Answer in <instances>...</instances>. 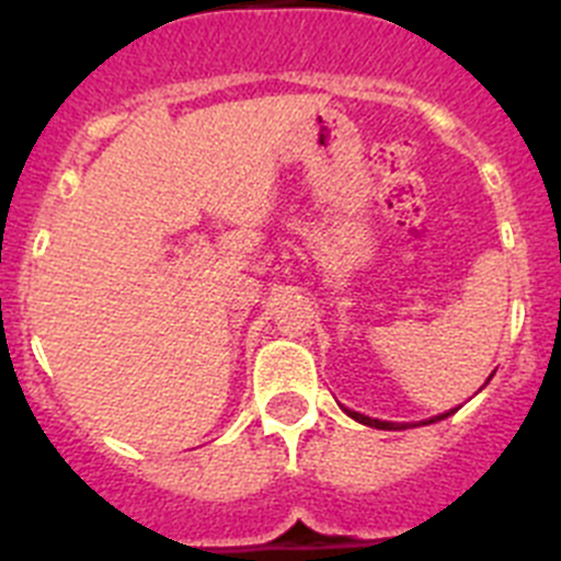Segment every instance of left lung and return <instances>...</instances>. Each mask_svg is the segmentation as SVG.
Masks as SVG:
<instances>
[{
    "label": "left lung",
    "mask_w": 561,
    "mask_h": 561,
    "mask_svg": "<svg viewBox=\"0 0 561 561\" xmlns=\"http://www.w3.org/2000/svg\"><path fill=\"white\" fill-rule=\"evenodd\" d=\"M345 413L351 415V419H356L359 424H368V427H376V430H408L404 424H393V421H379V419H368V415H362V413H354V410H345ZM455 410H449V413L444 415H435V419L430 421H421V424H433V421H440V419H447V415H453Z\"/></svg>",
    "instance_id": "left-lung-1"
}]
</instances>
